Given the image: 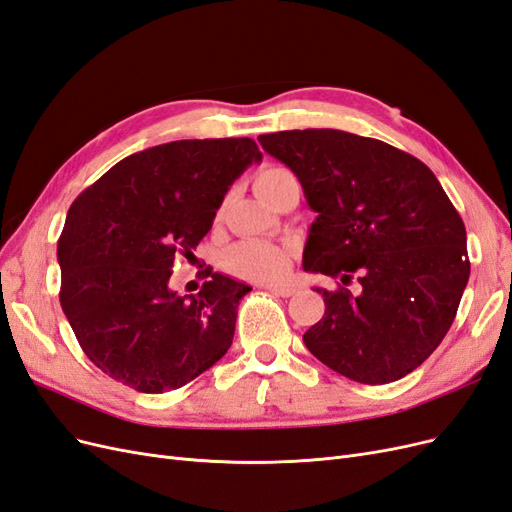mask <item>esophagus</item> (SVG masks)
<instances>
[{"label":"esophagus","mask_w":512,"mask_h":512,"mask_svg":"<svg viewBox=\"0 0 512 512\" xmlns=\"http://www.w3.org/2000/svg\"><path fill=\"white\" fill-rule=\"evenodd\" d=\"M262 288L277 294V297H292V294H294L292 286H273V284H269V286H262Z\"/></svg>","instance_id":"obj_1"}]
</instances>
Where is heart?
<instances>
[{
	"label": "heart",
	"mask_w": 512,
	"mask_h": 512,
	"mask_svg": "<svg viewBox=\"0 0 512 512\" xmlns=\"http://www.w3.org/2000/svg\"><path fill=\"white\" fill-rule=\"evenodd\" d=\"M288 175V170L280 166L262 168L254 179L256 194L265 200L275 185ZM290 262L292 256L288 247L269 241H243L226 254V267L235 275L254 282L284 280L286 273L290 271Z\"/></svg>",
	"instance_id": "heart-1"
}]
</instances>
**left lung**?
I'll use <instances>...</instances> for the list:
<instances>
[{"label": "left lung", "mask_w": 512, "mask_h": 512, "mask_svg": "<svg viewBox=\"0 0 512 512\" xmlns=\"http://www.w3.org/2000/svg\"><path fill=\"white\" fill-rule=\"evenodd\" d=\"M318 213L303 269L360 275L352 295L324 290V316L303 342L361 384L404 378L440 346L470 277L466 226L436 175L410 153L342 130L260 134Z\"/></svg>", "instance_id": "obj_1"}]
</instances>
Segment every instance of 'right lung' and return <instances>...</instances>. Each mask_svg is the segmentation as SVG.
Wrapping results in <instances>:
<instances>
[{"label": "right lung", "instance_id": "add662e5", "mask_svg": "<svg viewBox=\"0 0 512 512\" xmlns=\"http://www.w3.org/2000/svg\"><path fill=\"white\" fill-rule=\"evenodd\" d=\"M262 153L252 138L151 147L74 200L57 243L61 309L89 361L138 393H166L218 363L252 288L222 273L196 294L168 288L175 254L211 230L228 188Z\"/></svg>", "mask_w": 512, "mask_h": 512}]
</instances>
